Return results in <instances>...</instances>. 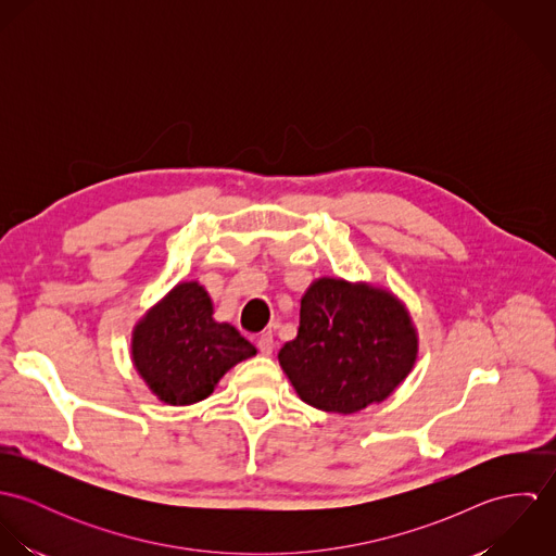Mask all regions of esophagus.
<instances>
[{"mask_svg": "<svg viewBox=\"0 0 556 556\" xmlns=\"http://www.w3.org/2000/svg\"><path fill=\"white\" fill-rule=\"evenodd\" d=\"M256 346H258V351L263 353V355H271L274 353V333L271 331H263L261 336H258V340H256Z\"/></svg>", "mask_w": 556, "mask_h": 556, "instance_id": "esophagus-1", "label": "esophagus"}]
</instances>
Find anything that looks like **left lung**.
Masks as SVG:
<instances>
[{"mask_svg": "<svg viewBox=\"0 0 556 556\" xmlns=\"http://www.w3.org/2000/svg\"><path fill=\"white\" fill-rule=\"evenodd\" d=\"M417 351V329L392 291L325 276L304 293L298 336L278 362L306 404L351 415L394 394Z\"/></svg>", "mask_w": 556, "mask_h": 556, "instance_id": "left-lung-1", "label": "left lung"}]
</instances>
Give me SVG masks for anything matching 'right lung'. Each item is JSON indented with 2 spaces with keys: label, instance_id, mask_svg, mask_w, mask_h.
<instances>
[{
  "label": "right lung",
  "instance_id": "1",
  "mask_svg": "<svg viewBox=\"0 0 556 556\" xmlns=\"http://www.w3.org/2000/svg\"><path fill=\"white\" fill-rule=\"evenodd\" d=\"M256 349L231 323L214 318V304L197 280L175 285L132 329V364L152 394L170 406L205 400L218 381Z\"/></svg>",
  "mask_w": 556,
  "mask_h": 556
}]
</instances>
